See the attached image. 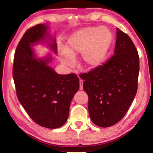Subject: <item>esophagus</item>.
<instances>
[{
    "mask_svg": "<svg viewBox=\"0 0 153 153\" xmlns=\"http://www.w3.org/2000/svg\"><path fill=\"white\" fill-rule=\"evenodd\" d=\"M83 84H84V81L83 80H79V89L83 90Z\"/></svg>",
    "mask_w": 153,
    "mask_h": 153,
    "instance_id": "obj_1",
    "label": "esophagus"
}]
</instances>
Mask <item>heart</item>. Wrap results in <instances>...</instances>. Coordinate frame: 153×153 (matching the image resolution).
<instances>
[{
  "label": "heart",
  "mask_w": 153,
  "mask_h": 153,
  "mask_svg": "<svg viewBox=\"0 0 153 153\" xmlns=\"http://www.w3.org/2000/svg\"><path fill=\"white\" fill-rule=\"evenodd\" d=\"M112 42V33L105 26L86 27L74 32L65 49L60 51L62 63L67 67L75 65V59L82 54L81 63L86 69L101 65Z\"/></svg>",
  "instance_id": "1"
}]
</instances>
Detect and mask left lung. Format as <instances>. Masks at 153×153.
I'll use <instances>...</instances> for the list:
<instances>
[{"label": "left lung", "mask_w": 153, "mask_h": 153, "mask_svg": "<svg viewBox=\"0 0 153 153\" xmlns=\"http://www.w3.org/2000/svg\"><path fill=\"white\" fill-rule=\"evenodd\" d=\"M113 56L102 65L79 76L88 96L90 120L101 128L119 122L126 115L138 89V53L129 36L117 28Z\"/></svg>", "instance_id": "1"}]
</instances>
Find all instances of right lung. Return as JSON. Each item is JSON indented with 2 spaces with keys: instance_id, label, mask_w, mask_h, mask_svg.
I'll return each mask as SVG.
<instances>
[{
  "instance_id": "obj_1",
  "label": "right lung",
  "mask_w": 153,
  "mask_h": 153,
  "mask_svg": "<svg viewBox=\"0 0 153 153\" xmlns=\"http://www.w3.org/2000/svg\"><path fill=\"white\" fill-rule=\"evenodd\" d=\"M48 29L47 25L38 24L24 33L15 53L13 76L18 99L30 117L38 125L56 129L67 121L79 82L76 74L59 75L49 66L51 55L37 57L32 48L37 44L57 53L56 38Z\"/></svg>"
}]
</instances>
